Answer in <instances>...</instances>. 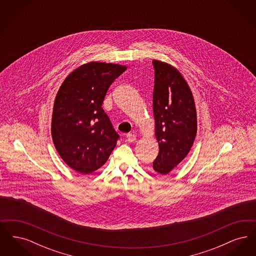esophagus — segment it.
I'll return each mask as SVG.
<instances>
[{"instance_id": "1", "label": "esophagus", "mask_w": 256, "mask_h": 256, "mask_svg": "<svg viewBox=\"0 0 256 256\" xmlns=\"http://www.w3.org/2000/svg\"><path fill=\"white\" fill-rule=\"evenodd\" d=\"M126 140H128L130 143L136 141V135L134 134H128V135H126Z\"/></svg>"}]
</instances>
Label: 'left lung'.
<instances>
[{"mask_svg": "<svg viewBox=\"0 0 256 256\" xmlns=\"http://www.w3.org/2000/svg\"><path fill=\"white\" fill-rule=\"evenodd\" d=\"M152 108L159 154L152 168L167 174L190 152L196 134V111L192 91L182 73L164 61L154 60Z\"/></svg>", "mask_w": 256, "mask_h": 256, "instance_id": "8db88e82", "label": "left lung"}]
</instances>
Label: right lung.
<instances>
[{
    "label": "right lung",
    "mask_w": 256,
    "mask_h": 256,
    "mask_svg": "<svg viewBox=\"0 0 256 256\" xmlns=\"http://www.w3.org/2000/svg\"><path fill=\"white\" fill-rule=\"evenodd\" d=\"M126 70L116 63L91 61L69 74L54 98L50 132L62 160L80 174L100 169L119 135L102 110L110 84Z\"/></svg>",
    "instance_id": "right-lung-1"
}]
</instances>
